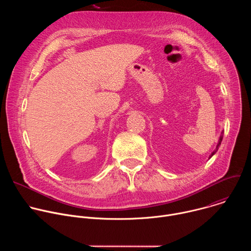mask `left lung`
Wrapping results in <instances>:
<instances>
[{
	"label": "left lung",
	"instance_id": "1",
	"mask_svg": "<svg viewBox=\"0 0 251 251\" xmlns=\"http://www.w3.org/2000/svg\"><path fill=\"white\" fill-rule=\"evenodd\" d=\"M223 138H224V132H222V135H221V137H220V141H219V143H218V146H217V148H216V150H214L212 153H211V155L209 156V158H211L214 154L217 153V151H218V149H219V147L221 146V143H222V141H223Z\"/></svg>",
	"mask_w": 251,
	"mask_h": 251
}]
</instances>
